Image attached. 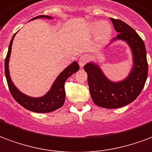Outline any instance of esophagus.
Wrapping results in <instances>:
<instances>
[{
	"instance_id": "1",
	"label": "esophagus",
	"mask_w": 152,
	"mask_h": 152,
	"mask_svg": "<svg viewBox=\"0 0 152 152\" xmlns=\"http://www.w3.org/2000/svg\"><path fill=\"white\" fill-rule=\"evenodd\" d=\"M88 56H86V55H83V56H80L79 59L80 67H84V66L86 64V63L88 62Z\"/></svg>"
}]
</instances>
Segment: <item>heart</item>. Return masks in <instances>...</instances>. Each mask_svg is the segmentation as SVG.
<instances>
[{
    "mask_svg": "<svg viewBox=\"0 0 152 152\" xmlns=\"http://www.w3.org/2000/svg\"><path fill=\"white\" fill-rule=\"evenodd\" d=\"M91 30H97V39L99 41H104L110 36L111 34V27L107 22H94L91 25Z\"/></svg>",
    "mask_w": 152,
    "mask_h": 152,
    "instance_id": "heart-1",
    "label": "heart"
}]
</instances>
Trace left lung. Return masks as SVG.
<instances>
[{"instance_id":"obj_1","label":"left lung","mask_w":152,"mask_h":152,"mask_svg":"<svg viewBox=\"0 0 152 152\" xmlns=\"http://www.w3.org/2000/svg\"><path fill=\"white\" fill-rule=\"evenodd\" d=\"M110 20L118 32L113 41L124 40L132 50V70L124 80L112 82L97 64L88 63L84 68L88 74V85L93 102L101 107L117 109L131 103L140 94L148 78V64L144 42L135 30L119 19Z\"/></svg>"}]
</instances>
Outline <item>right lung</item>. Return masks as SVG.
<instances>
[{
    "label": "right lung",
    "instance_id": "1",
    "mask_svg": "<svg viewBox=\"0 0 152 152\" xmlns=\"http://www.w3.org/2000/svg\"><path fill=\"white\" fill-rule=\"evenodd\" d=\"M39 18H51V17L45 16V15H40L34 18L31 20ZM16 34H14L13 38L10 41L9 50H8L7 56L4 60V72L6 76L8 86L10 88L11 95L15 99L18 103L21 104L22 106L26 108V110L36 113H49L55 111L57 109L62 107L65 101V90L64 84L66 80L72 76L73 73L76 72L80 69L79 64L77 62H73L68 67L65 68L54 82L50 89L47 94L41 97H30L26 95H25L17 88L13 83L11 80L10 76V71H9V60H10V53H11V48L14 36Z\"/></svg>",
    "mask_w": 152,
    "mask_h": 152
}]
</instances>
